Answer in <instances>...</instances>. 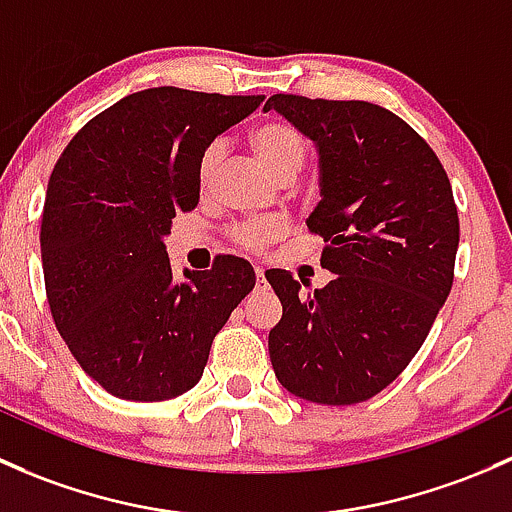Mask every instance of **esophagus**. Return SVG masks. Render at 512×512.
I'll use <instances>...</instances> for the list:
<instances>
[{
	"label": "esophagus",
	"mask_w": 512,
	"mask_h": 512,
	"mask_svg": "<svg viewBox=\"0 0 512 512\" xmlns=\"http://www.w3.org/2000/svg\"><path fill=\"white\" fill-rule=\"evenodd\" d=\"M268 281H266V273H263V268H256V288H266Z\"/></svg>",
	"instance_id": "1"
}]
</instances>
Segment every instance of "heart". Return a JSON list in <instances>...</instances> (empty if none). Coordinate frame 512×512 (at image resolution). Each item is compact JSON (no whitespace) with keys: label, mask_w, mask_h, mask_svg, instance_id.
<instances>
[{"label":"heart","mask_w":512,"mask_h":512,"mask_svg":"<svg viewBox=\"0 0 512 512\" xmlns=\"http://www.w3.org/2000/svg\"><path fill=\"white\" fill-rule=\"evenodd\" d=\"M251 150L258 157L263 167L271 172L276 179H293L303 170L305 157H308V147H305L303 135L293 128V125L283 123V120H263L258 123L249 135ZM221 162V145L219 142H209L202 150L197 162V179L199 187L209 189L217 167ZM286 234V226L276 219H254L244 221V224L231 229V239L239 249L251 251V254H261L266 251L273 241H278Z\"/></svg>","instance_id":"1"}]
</instances>
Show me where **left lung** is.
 Returning a JSON list of instances; mask_svg holds the SVG:
<instances>
[{
    "mask_svg": "<svg viewBox=\"0 0 512 512\" xmlns=\"http://www.w3.org/2000/svg\"><path fill=\"white\" fill-rule=\"evenodd\" d=\"M271 108L318 145L323 199L308 229L335 273L313 293H300L293 273H266L283 305L268 333L273 372L308 402H367L412 362L451 293L449 175L412 125L374 103L276 93Z\"/></svg>",
    "mask_w": 512,
    "mask_h": 512,
    "instance_id": "8db88e82",
    "label": "left lung"
}]
</instances>
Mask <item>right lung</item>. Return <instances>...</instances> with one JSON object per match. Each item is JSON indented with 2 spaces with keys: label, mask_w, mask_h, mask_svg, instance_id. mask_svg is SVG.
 <instances>
[{
  "label": "right lung",
  "mask_w": 512,
  "mask_h": 512,
  "mask_svg": "<svg viewBox=\"0 0 512 512\" xmlns=\"http://www.w3.org/2000/svg\"><path fill=\"white\" fill-rule=\"evenodd\" d=\"M261 103L147 88L88 120L61 152L41 217L46 298L71 355L113 397L165 402L192 389L254 291V268L236 256L175 283L162 236L199 204L204 147Z\"/></svg>",
  "instance_id": "right-lung-1"
}]
</instances>
